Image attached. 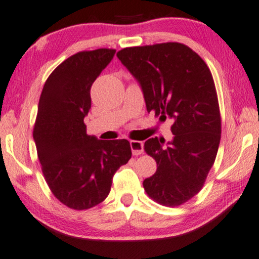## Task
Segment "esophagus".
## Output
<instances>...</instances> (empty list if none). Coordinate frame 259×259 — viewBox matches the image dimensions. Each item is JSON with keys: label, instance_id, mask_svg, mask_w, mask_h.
I'll return each mask as SVG.
<instances>
[{"label": "esophagus", "instance_id": "34e87169", "mask_svg": "<svg viewBox=\"0 0 259 259\" xmlns=\"http://www.w3.org/2000/svg\"><path fill=\"white\" fill-rule=\"evenodd\" d=\"M143 142H140V141H130V148H131V151H133V154L135 156H138L141 155L142 152H143Z\"/></svg>", "mask_w": 259, "mask_h": 259}]
</instances>
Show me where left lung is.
Segmentation results:
<instances>
[{
	"instance_id": "obj_1",
	"label": "left lung",
	"mask_w": 259,
	"mask_h": 259,
	"mask_svg": "<svg viewBox=\"0 0 259 259\" xmlns=\"http://www.w3.org/2000/svg\"><path fill=\"white\" fill-rule=\"evenodd\" d=\"M118 60L140 83L148 112L170 117L174 138H150L144 150L157 170L143 182L150 198L178 206L197 195L221 141V112L211 71L198 54L178 42L131 47Z\"/></svg>"
}]
</instances>
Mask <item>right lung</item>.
I'll list each match as a JSON object with an SVG mask.
<instances>
[{"instance_id":"right-lung-1","label":"right lung","mask_w":259,"mask_h":259,"mask_svg":"<svg viewBox=\"0 0 259 259\" xmlns=\"http://www.w3.org/2000/svg\"><path fill=\"white\" fill-rule=\"evenodd\" d=\"M115 49L79 52L58 65L43 87L34 141L45 180L54 196L74 210L103 202L112 177L131 158L126 140L102 141L87 135L90 89L115 56Z\"/></svg>"}]
</instances>
